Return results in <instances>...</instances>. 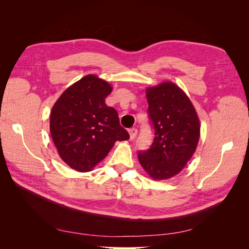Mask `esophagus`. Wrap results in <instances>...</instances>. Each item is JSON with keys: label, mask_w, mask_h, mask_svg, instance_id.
<instances>
[{"label": "esophagus", "mask_w": 249, "mask_h": 249, "mask_svg": "<svg viewBox=\"0 0 249 249\" xmlns=\"http://www.w3.org/2000/svg\"><path fill=\"white\" fill-rule=\"evenodd\" d=\"M137 133H138V130L135 129V127H132V129L129 130V134H130V139L131 140H134L135 138H136L137 136Z\"/></svg>", "instance_id": "obj_1"}]
</instances>
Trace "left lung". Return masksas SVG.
<instances>
[{"instance_id":"obj_1","label":"left lung","mask_w":249,"mask_h":249,"mask_svg":"<svg viewBox=\"0 0 249 249\" xmlns=\"http://www.w3.org/2000/svg\"><path fill=\"white\" fill-rule=\"evenodd\" d=\"M146 99L155 137L147 150H139L138 160L150 178L166 179L191 159L199 140V120L188 96L171 82L146 89Z\"/></svg>"}]
</instances>
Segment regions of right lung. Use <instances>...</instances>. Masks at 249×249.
I'll list each match as a JSON object with an SVG mask.
<instances>
[{
  "instance_id": "right-lung-1",
  "label": "right lung",
  "mask_w": 249,
  "mask_h": 249,
  "mask_svg": "<svg viewBox=\"0 0 249 249\" xmlns=\"http://www.w3.org/2000/svg\"><path fill=\"white\" fill-rule=\"evenodd\" d=\"M112 91L94 74L67 88L51 112L50 130L61 159L78 171H89L108 155L116 141L127 140L117 111L105 99Z\"/></svg>"
}]
</instances>
